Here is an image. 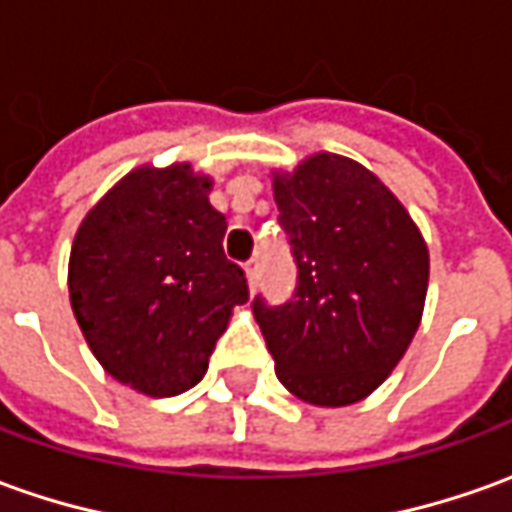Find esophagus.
<instances>
[{
	"label": "esophagus",
	"mask_w": 512,
	"mask_h": 512,
	"mask_svg": "<svg viewBox=\"0 0 512 512\" xmlns=\"http://www.w3.org/2000/svg\"><path fill=\"white\" fill-rule=\"evenodd\" d=\"M243 271H246V280H249V288L255 291L257 280H260V257L252 255L246 263H243Z\"/></svg>",
	"instance_id": "1"
}]
</instances>
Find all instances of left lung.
Instances as JSON below:
<instances>
[{
    "label": "left lung",
    "instance_id": "1",
    "mask_svg": "<svg viewBox=\"0 0 512 512\" xmlns=\"http://www.w3.org/2000/svg\"><path fill=\"white\" fill-rule=\"evenodd\" d=\"M280 227L297 266L294 294L252 314L277 378L314 406L370 395L415 336L429 285V252L401 201L367 168L316 154L274 176Z\"/></svg>",
    "mask_w": 512,
    "mask_h": 512
}]
</instances>
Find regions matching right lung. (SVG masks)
I'll list each match as a JSON object with an SVG mask.
<instances>
[{"label": "right lung", "mask_w": 512, "mask_h": 512, "mask_svg": "<svg viewBox=\"0 0 512 512\" xmlns=\"http://www.w3.org/2000/svg\"><path fill=\"white\" fill-rule=\"evenodd\" d=\"M210 184L190 165L134 170L72 243L69 300L86 342L106 373L154 398L196 387L232 308L249 300Z\"/></svg>", "instance_id": "1"}]
</instances>
